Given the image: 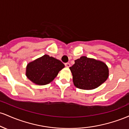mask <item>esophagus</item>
Listing matches in <instances>:
<instances>
[{"instance_id":"1","label":"esophagus","mask_w":129,"mask_h":129,"mask_svg":"<svg viewBox=\"0 0 129 129\" xmlns=\"http://www.w3.org/2000/svg\"><path fill=\"white\" fill-rule=\"evenodd\" d=\"M65 66H66V67H70V63H65Z\"/></svg>"}]
</instances>
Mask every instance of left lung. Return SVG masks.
I'll return each mask as SVG.
<instances>
[{
  "label": "left lung",
  "mask_w": 129,
  "mask_h": 129,
  "mask_svg": "<svg viewBox=\"0 0 129 129\" xmlns=\"http://www.w3.org/2000/svg\"><path fill=\"white\" fill-rule=\"evenodd\" d=\"M75 86L80 89L92 90L103 84L109 77V69L103 62L86 56L75 60L70 67Z\"/></svg>",
  "instance_id": "1"
}]
</instances>
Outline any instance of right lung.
Wrapping results in <instances>:
<instances>
[{"mask_svg":"<svg viewBox=\"0 0 129 129\" xmlns=\"http://www.w3.org/2000/svg\"><path fill=\"white\" fill-rule=\"evenodd\" d=\"M64 67L60 60L45 54L28 63L26 76L37 85H46L53 81Z\"/></svg>","mask_w":129,"mask_h":129,"instance_id":"right-lung-1","label":"right lung"}]
</instances>
